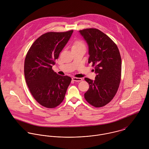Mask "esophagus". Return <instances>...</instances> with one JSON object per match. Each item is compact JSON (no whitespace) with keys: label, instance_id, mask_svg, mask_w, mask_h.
<instances>
[{"label":"esophagus","instance_id":"34e87169","mask_svg":"<svg viewBox=\"0 0 149 149\" xmlns=\"http://www.w3.org/2000/svg\"><path fill=\"white\" fill-rule=\"evenodd\" d=\"M72 80L76 82H79V81H82V79L81 78H78V77H73Z\"/></svg>","mask_w":149,"mask_h":149}]
</instances>
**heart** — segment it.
Segmentation results:
<instances>
[{"label":"heart","mask_w":149,"mask_h":149,"mask_svg":"<svg viewBox=\"0 0 149 149\" xmlns=\"http://www.w3.org/2000/svg\"><path fill=\"white\" fill-rule=\"evenodd\" d=\"M81 46H84V43L80 41H77L74 42L73 46V47H81Z\"/></svg>","instance_id":"heart-1"}]
</instances>
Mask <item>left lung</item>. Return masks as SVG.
Returning a JSON list of instances; mask_svg holds the SVG:
<instances>
[{"label": "left lung", "instance_id": "8db88e82", "mask_svg": "<svg viewBox=\"0 0 149 149\" xmlns=\"http://www.w3.org/2000/svg\"><path fill=\"white\" fill-rule=\"evenodd\" d=\"M79 32L88 46V63L92 64L96 74L95 80L85 78L89 88L84 97L93 106H104L113 98L120 84L122 60L119 49L108 36L97 29Z\"/></svg>", "mask_w": 149, "mask_h": 149}]
</instances>
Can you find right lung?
<instances>
[{"mask_svg":"<svg viewBox=\"0 0 149 149\" xmlns=\"http://www.w3.org/2000/svg\"><path fill=\"white\" fill-rule=\"evenodd\" d=\"M73 30L48 32L38 38L29 49L24 60L26 84L41 106L53 108L64 100L71 78L52 69L55 60L69 40Z\"/></svg>","mask_w":149,"mask_h":149,"instance_id":"right-lung-1","label":"right lung"}]
</instances>
